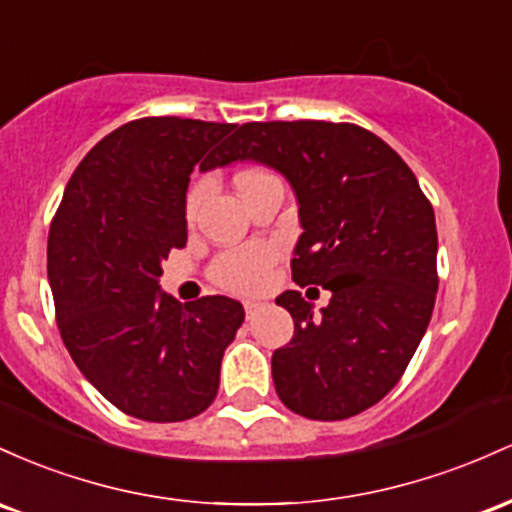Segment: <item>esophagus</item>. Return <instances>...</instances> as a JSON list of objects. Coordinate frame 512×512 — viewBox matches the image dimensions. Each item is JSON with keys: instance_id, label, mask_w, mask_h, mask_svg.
Instances as JSON below:
<instances>
[{"instance_id": "34e87169", "label": "esophagus", "mask_w": 512, "mask_h": 512, "mask_svg": "<svg viewBox=\"0 0 512 512\" xmlns=\"http://www.w3.org/2000/svg\"><path fill=\"white\" fill-rule=\"evenodd\" d=\"M263 309V302H254V300H246L244 302V312H246V319H254L258 312Z\"/></svg>"}]
</instances>
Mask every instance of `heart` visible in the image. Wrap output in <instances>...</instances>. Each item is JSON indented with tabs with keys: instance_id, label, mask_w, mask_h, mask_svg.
Wrapping results in <instances>:
<instances>
[{
	"instance_id": "heart-1",
	"label": "heart",
	"mask_w": 512,
	"mask_h": 512,
	"mask_svg": "<svg viewBox=\"0 0 512 512\" xmlns=\"http://www.w3.org/2000/svg\"><path fill=\"white\" fill-rule=\"evenodd\" d=\"M249 174H256V171H246V174L241 176H249ZM198 203H200V188H193V191L188 193V203H186L188 217L193 215L195 208H198ZM273 261H275L273 246L246 244V246H239V249L222 251V254L212 261L210 278L212 283L225 287V290L256 292L268 283Z\"/></svg>"
}]
</instances>
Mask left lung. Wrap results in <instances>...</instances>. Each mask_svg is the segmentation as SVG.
Returning a JSON list of instances; mask_svg holds the SVG:
<instances>
[{
	"label": "left lung",
	"instance_id": "8db88e82",
	"mask_svg": "<svg viewBox=\"0 0 512 512\" xmlns=\"http://www.w3.org/2000/svg\"><path fill=\"white\" fill-rule=\"evenodd\" d=\"M280 171L300 205L297 285L331 300L314 314L302 292L275 300L295 336L273 353V382L290 411L343 421L392 392L411 363L438 292L433 205L387 142L353 123H246L222 162Z\"/></svg>",
	"mask_w": 512,
	"mask_h": 512
}]
</instances>
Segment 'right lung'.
<instances>
[{
    "mask_svg": "<svg viewBox=\"0 0 512 512\" xmlns=\"http://www.w3.org/2000/svg\"><path fill=\"white\" fill-rule=\"evenodd\" d=\"M234 128L174 116L120 125L74 169L50 225L62 341L86 380L142 421H188L208 409L244 321L237 300L181 304L159 287L162 261L186 246L193 169L225 166Z\"/></svg>",
    "mask_w": 512,
    "mask_h": 512,
    "instance_id": "add662e5",
    "label": "right lung"
}]
</instances>
